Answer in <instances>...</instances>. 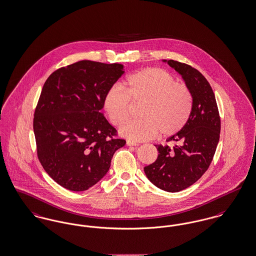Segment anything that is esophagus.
Instances as JSON below:
<instances>
[{"label":"esophagus","mask_w":256,"mask_h":256,"mask_svg":"<svg viewBox=\"0 0 256 256\" xmlns=\"http://www.w3.org/2000/svg\"><path fill=\"white\" fill-rule=\"evenodd\" d=\"M126 145H128V146H138V143L134 142V141H132V140H126Z\"/></svg>","instance_id":"obj_1"}]
</instances>
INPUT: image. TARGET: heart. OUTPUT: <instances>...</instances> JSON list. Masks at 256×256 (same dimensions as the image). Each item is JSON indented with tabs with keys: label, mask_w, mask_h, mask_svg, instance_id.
I'll list each match as a JSON object with an SVG mask.
<instances>
[{
	"label": "heart",
	"mask_w": 256,
	"mask_h": 256,
	"mask_svg": "<svg viewBox=\"0 0 256 256\" xmlns=\"http://www.w3.org/2000/svg\"><path fill=\"white\" fill-rule=\"evenodd\" d=\"M144 102L140 110L143 119L126 122L120 134L132 141L154 138L159 130L165 136L178 132L188 121L193 98L189 88L176 82L170 74L160 68H146L130 74L124 91L112 86L104 98V108L111 122L120 126L130 117L132 104Z\"/></svg>",
	"instance_id": "heart-1"
}]
</instances>
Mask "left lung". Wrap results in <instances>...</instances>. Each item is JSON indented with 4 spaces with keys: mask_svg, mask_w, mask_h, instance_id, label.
Here are the masks:
<instances>
[{
    "mask_svg": "<svg viewBox=\"0 0 256 256\" xmlns=\"http://www.w3.org/2000/svg\"><path fill=\"white\" fill-rule=\"evenodd\" d=\"M162 61L182 76L191 91L193 108L186 124L167 139L180 145L172 148L154 145L159 152L158 159L144 170L156 187L176 193L194 184L206 172L219 143L220 120L216 98L206 78L185 63Z\"/></svg>",
    "mask_w": 256,
    "mask_h": 256,
    "instance_id": "1",
    "label": "left lung"
}]
</instances>
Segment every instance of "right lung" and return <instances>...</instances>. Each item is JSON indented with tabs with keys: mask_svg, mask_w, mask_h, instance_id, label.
Instances as JSON below:
<instances>
[{
	"mask_svg": "<svg viewBox=\"0 0 256 256\" xmlns=\"http://www.w3.org/2000/svg\"><path fill=\"white\" fill-rule=\"evenodd\" d=\"M124 73L119 63L82 60L54 71L44 84L34 118L37 156L62 187L89 189L124 146L100 112L106 92Z\"/></svg>",
	"mask_w": 256,
	"mask_h": 256,
	"instance_id": "obj_1",
	"label": "right lung"
}]
</instances>
